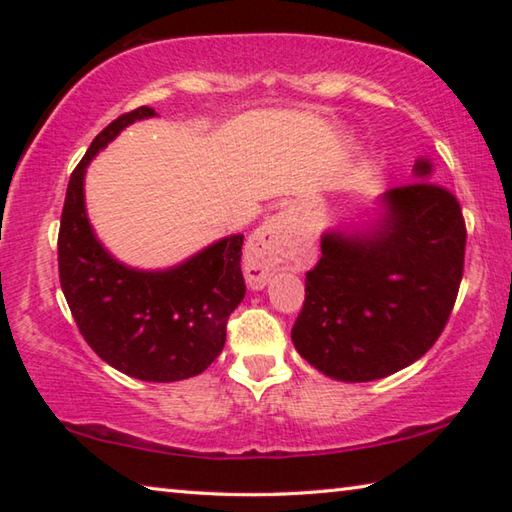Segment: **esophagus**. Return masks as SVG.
Wrapping results in <instances>:
<instances>
[{
    "instance_id": "obj_1",
    "label": "esophagus",
    "mask_w": 512,
    "mask_h": 512,
    "mask_svg": "<svg viewBox=\"0 0 512 512\" xmlns=\"http://www.w3.org/2000/svg\"><path fill=\"white\" fill-rule=\"evenodd\" d=\"M298 250V230L289 212L275 214L259 228L246 250L244 275L250 289H264L275 271L289 266Z\"/></svg>"
}]
</instances>
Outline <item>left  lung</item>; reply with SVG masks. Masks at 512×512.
I'll return each instance as SVG.
<instances>
[{"label": "left lung", "instance_id": "left-lung-1", "mask_svg": "<svg viewBox=\"0 0 512 512\" xmlns=\"http://www.w3.org/2000/svg\"><path fill=\"white\" fill-rule=\"evenodd\" d=\"M388 189L381 212L357 230H327L291 329L300 357L339 381H375L411 366L452 314L463 277L465 221L456 196L429 183Z\"/></svg>", "mask_w": 512, "mask_h": 512}]
</instances>
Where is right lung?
I'll return each mask as SVG.
<instances>
[{"instance_id": "1", "label": "right lung", "mask_w": 512, "mask_h": 512, "mask_svg": "<svg viewBox=\"0 0 512 512\" xmlns=\"http://www.w3.org/2000/svg\"><path fill=\"white\" fill-rule=\"evenodd\" d=\"M155 117L137 108L94 137L74 169L58 232V271L83 339L112 368L142 381H180L210 366L225 345V325L246 296L244 235L214 241L162 271L121 264L94 235L85 210V169L126 126Z\"/></svg>"}]
</instances>
